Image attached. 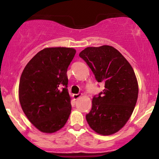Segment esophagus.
Instances as JSON below:
<instances>
[{
	"mask_svg": "<svg viewBox=\"0 0 159 159\" xmlns=\"http://www.w3.org/2000/svg\"><path fill=\"white\" fill-rule=\"evenodd\" d=\"M82 95V93H78V94H75V95H74L73 97H74V98H75V100H77V99L79 98L80 97H81Z\"/></svg>",
	"mask_w": 159,
	"mask_h": 159,
	"instance_id": "34e87169",
	"label": "esophagus"
}]
</instances>
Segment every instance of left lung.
I'll list each match as a JSON object with an SVG mask.
<instances>
[{
    "mask_svg": "<svg viewBox=\"0 0 159 159\" xmlns=\"http://www.w3.org/2000/svg\"><path fill=\"white\" fill-rule=\"evenodd\" d=\"M80 57L87 63L104 90L95 95L86 115L95 132L110 135L120 130L133 112L138 96V84L133 69L119 51L109 45L88 47Z\"/></svg>",
    "mask_w": 159,
    "mask_h": 159,
    "instance_id": "left-lung-1",
    "label": "left lung"
}]
</instances>
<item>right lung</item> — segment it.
Wrapping results in <instances>:
<instances>
[{"instance_id":"add662e5","label":"right lung","mask_w":159,"mask_h":159,"mask_svg":"<svg viewBox=\"0 0 159 159\" xmlns=\"http://www.w3.org/2000/svg\"><path fill=\"white\" fill-rule=\"evenodd\" d=\"M75 53L71 48H46L24 69L19 102L26 116L40 132L53 133L68 120L71 105L66 72Z\"/></svg>"}]
</instances>
